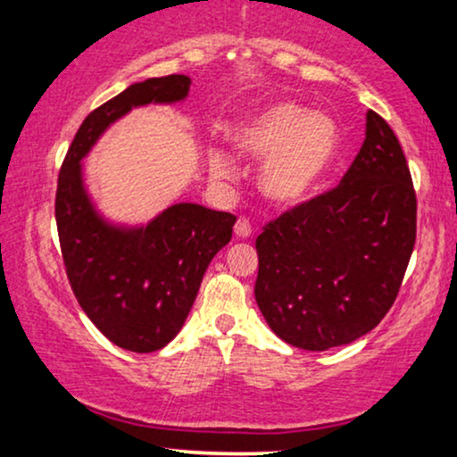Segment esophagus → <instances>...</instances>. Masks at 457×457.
<instances>
[{
  "label": "esophagus",
  "mask_w": 457,
  "mask_h": 457,
  "mask_svg": "<svg viewBox=\"0 0 457 457\" xmlns=\"http://www.w3.org/2000/svg\"><path fill=\"white\" fill-rule=\"evenodd\" d=\"M235 235L237 239H247V237L252 235V224H249L247 218H239V220H237Z\"/></svg>",
  "instance_id": "1"
}]
</instances>
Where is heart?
<instances>
[{
	"instance_id": "heart-1",
	"label": "heart",
	"mask_w": 457,
	"mask_h": 457,
	"mask_svg": "<svg viewBox=\"0 0 457 457\" xmlns=\"http://www.w3.org/2000/svg\"><path fill=\"white\" fill-rule=\"evenodd\" d=\"M237 155L258 162V187L268 202L283 208L314 197L333 168L341 130L333 116L295 102H274L247 116L230 135ZM205 164L212 179L235 177L237 164L220 147H210Z\"/></svg>"
}]
</instances>
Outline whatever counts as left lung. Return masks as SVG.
I'll list each match as a JSON object with an SVG mask.
<instances>
[{
	"label": "left lung",
	"instance_id": "8db88e82",
	"mask_svg": "<svg viewBox=\"0 0 457 457\" xmlns=\"http://www.w3.org/2000/svg\"><path fill=\"white\" fill-rule=\"evenodd\" d=\"M416 241V193L395 133L377 112L337 189L287 212L255 241V302L274 335L327 352L377 327Z\"/></svg>",
	"mask_w": 457,
	"mask_h": 457
}]
</instances>
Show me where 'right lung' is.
Listing matches in <instances>:
<instances>
[{
	"label": "right lung",
	"mask_w": 457,
	"mask_h": 457,
	"mask_svg": "<svg viewBox=\"0 0 457 457\" xmlns=\"http://www.w3.org/2000/svg\"><path fill=\"white\" fill-rule=\"evenodd\" d=\"M189 87L185 74L147 79L99 105L74 135L58 179L55 222L74 295L114 345L135 353L158 352L179 335L237 218L180 202L147 222H118L91 197L83 160L120 118L147 105L183 104Z\"/></svg>",
	"instance_id": "add662e5"
}]
</instances>
